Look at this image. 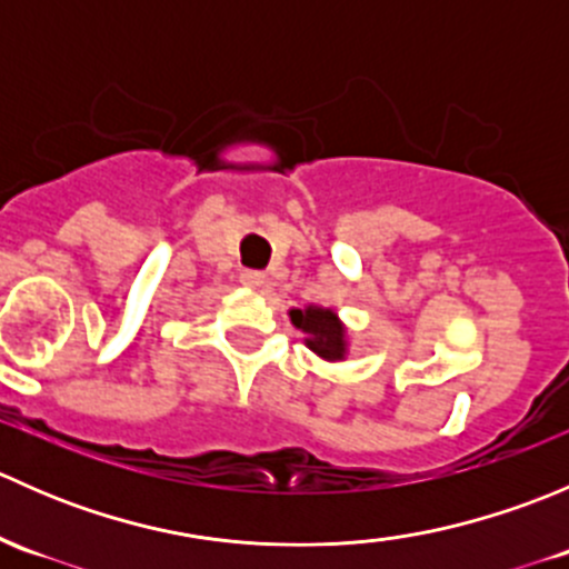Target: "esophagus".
Returning <instances> with one entry per match:
<instances>
[{
  "label": "esophagus",
  "instance_id": "1",
  "mask_svg": "<svg viewBox=\"0 0 569 569\" xmlns=\"http://www.w3.org/2000/svg\"><path fill=\"white\" fill-rule=\"evenodd\" d=\"M239 280H242V286H248V289H261V286L267 283V274L258 272V269H242Z\"/></svg>",
  "mask_w": 569,
  "mask_h": 569
}]
</instances>
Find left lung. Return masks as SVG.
<instances>
[{
	"instance_id": "left-lung-1",
	"label": "left lung",
	"mask_w": 569,
	"mask_h": 569,
	"mask_svg": "<svg viewBox=\"0 0 569 569\" xmlns=\"http://www.w3.org/2000/svg\"><path fill=\"white\" fill-rule=\"evenodd\" d=\"M289 317L297 330L306 332V347L317 352L319 358L332 360V363L347 358V327L341 325L332 308L308 306L302 311L291 308Z\"/></svg>"
}]
</instances>
